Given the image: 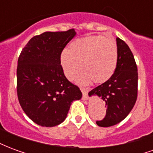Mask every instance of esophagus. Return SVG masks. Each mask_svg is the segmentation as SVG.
<instances>
[{
    "label": "esophagus",
    "mask_w": 153,
    "mask_h": 153,
    "mask_svg": "<svg viewBox=\"0 0 153 153\" xmlns=\"http://www.w3.org/2000/svg\"><path fill=\"white\" fill-rule=\"evenodd\" d=\"M81 92L83 93V99H88V91L85 88H81Z\"/></svg>",
    "instance_id": "34e87169"
}]
</instances>
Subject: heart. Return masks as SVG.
<instances>
[{
  "instance_id": "obj_1",
  "label": "heart",
  "mask_w": 153,
  "mask_h": 153,
  "mask_svg": "<svg viewBox=\"0 0 153 153\" xmlns=\"http://www.w3.org/2000/svg\"><path fill=\"white\" fill-rule=\"evenodd\" d=\"M117 61L118 48L115 41L99 35L74 40L70 49H64L60 56V65L68 79H72L81 67L75 79L83 84L92 80L97 84L109 80L115 73Z\"/></svg>"
}]
</instances>
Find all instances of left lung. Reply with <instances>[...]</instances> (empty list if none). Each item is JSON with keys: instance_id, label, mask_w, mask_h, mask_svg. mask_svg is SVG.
<instances>
[{"instance_id": "1", "label": "left lung", "mask_w": 153, "mask_h": 153, "mask_svg": "<svg viewBox=\"0 0 153 153\" xmlns=\"http://www.w3.org/2000/svg\"><path fill=\"white\" fill-rule=\"evenodd\" d=\"M117 66L112 77L91 90L88 95L102 97L106 102V116L97 120L101 127H110L122 121L129 114L138 97V69L131 50L125 42L116 38Z\"/></svg>"}]
</instances>
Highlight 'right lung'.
<instances>
[{"label": "right lung", "mask_w": 153, "mask_h": 153, "mask_svg": "<svg viewBox=\"0 0 153 153\" xmlns=\"http://www.w3.org/2000/svg\"><path fill=\"white\" fill-rule=\"evenodd\" d=\"M74 29L45 32L26 44L18 59L17 95L25 114L37 125L53 127L66 118L82 93L64 74L60 56Z\"/></svg>", "instance_id": "add662e5"}]
</instances>
